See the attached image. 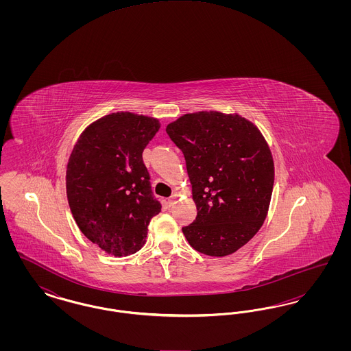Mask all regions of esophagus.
<instances>
[{"mask_svg": "<svg viewBox=\"0 0 351 351\" xmlns=\"http://www.w3.org/2000/svg\"><path fill=\"white\" fill-rule=\"evenodd\" d=\"M178 197H179V193H173L169 199L167 200V204L169 206H172L173 204H176V201H178Z\"/></svg>", "mask_w": 351, "mask_h": 351, "instance_id": "esophagus-1", "label": "esophagus"}]
</instances>
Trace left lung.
Here are the masks:
<instances>
[{
	"label": "left lung",
	"mask_w": 351,
	"mask_h": 351,
	"mask_svg": "<svg viewBox=\"0 0 351 351\" xmlns=\"http://www.w3.org/2000/svg\"><path fill=\"white\" fill-rule=\"evenodd\" d=\"M166 132L183 151L197 208L186 241L209 256L233 254L267 217L275 179L267 141L249 119L216 110L184 114Z\"/></svg>",
	"instance_id": "left-lung-1"
}]
</instances>
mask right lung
Returning a JSON list of instances; mask_svg holds the SVG:
<instances>
[{
    "label": "right lung",
    "instance_id": "add662e5",
    "mask_svg": "<svg viewBox=\"0 0 351 351\" xmlns=\"http://www.w3.org/2000/svg\"><path fill=\"white\" fill-rule=\"evenodd\" d=\"M159 129L158 118L112 113L86 126L69 155V209L82 233L109 255L141 250L151 218L162 210L142 159Z\"/></svg>",
    "mask_w": 351,
    "mask_h": 351
}]
</instances>
